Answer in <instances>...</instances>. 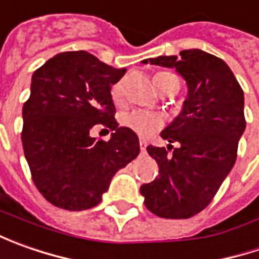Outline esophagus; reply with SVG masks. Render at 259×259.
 <instances>
[{
  "label": "esophagus",
  "instance_id": "obj_1",
  "mask_svg": "<svg viewBox=\"0 0 259 259\" xmlns=\"http://www.w3.org/2000/svg\"><path fill=\"white\" fill-rule=\"evenodd\" d=\"M140 148H141V151L144 153L145 148H147V141H144V140H141V141H140Z\"/></svg>",
  "mask_w": 259,
  "mask_h": 259
}]
</instances>
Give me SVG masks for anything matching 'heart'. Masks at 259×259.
<instances>
[{"label": "heart", "instance_id": "1", "mask_svg": "<svg viewBox=\"0 0 259 259\" xmlns=\"http://www.w3.org/2000/svg\"><path fill=\"white\" fill-rule=\"evenodd\" d=\"M173 73L168 72H160L157 73L154 77L155 80L161 76H168ZM111 99L116 106L122 105L124 102V83L122 82H116L114 86L111 88ZM121 124L126 126L128 130L134 131L135 134L141 135V137H150L158 130H161V126L164 124L163 118L158 114L154 112H148V111H140V109H134V111H128L121 116Z\"/></svg>", "mask_w": 259, "mask_h": 259}]
</instances>
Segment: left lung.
<instances>
[{"label": "left lung", "mask_w": 259, "mask_h": 259, "mask_svg": "<svg viewBox=\"0 0 259 259\" xmlns=\"http://www.w3.org/2000/svg\"><path fill=\"white\" fill-rule=\"evenodd\" d=\"M143 63L174 67L187 83L182 112L161 131L170 144L148 145L158 177L143 184L145 207L160 218L187 219L212 202L236 161L245 131L244 91L222 59L199 49ZM181 143L173 149L171 143ZM171 151V153H168Z\"/></svg>", "instance_id": "obj_1"}]
</instances>
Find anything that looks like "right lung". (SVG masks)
<instances>
[{
  "instance_id": "add662e5",
  "label": "right lung",
  "mask_w": 259,
  "mask_h": 259,
  "mask_svg": "<svg viewBox=\"0 0 259 259\" xmlns=\"http://www.w3.org/2000/svg\"><path fill=\"white\" fill-rule=\"evenodd\" d=\"M125 72L80 50L59 53L33 73L21 141L35 187L57 207L96 206L115 173L140 154L137 134L114 118L111 86ZM95 124L114 131L109 142L90 135Z\"/></svg>"
}]
</instances>
